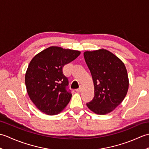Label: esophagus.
<instances>
[{"mask_svg":"<svg viewBox=\"0 0 149 149\" xmlns=\"http://www.w3.org/2000/svg\"><path fill=\"white\" fill-rule=\"evenodd\" d=\"M82 90H83V87H82V86H80L79 88L76 90V91H77V92H78V93H80V92H81Z\"/></svg>","mask_w":149,"mask_h":149,"instance_id":"1","label":"esophagus"}]
</instances>
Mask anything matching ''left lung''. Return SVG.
<instances>
[{
    "mask_svg": "<svg viewBox=\"0 0 149 149\" xmlns=\"http://www.w3.org/2000/svg\"><path fill=\"white\" fill-rule=\"evenodd\" d=\"M94 84V97L86 104L98 115L113 111L124 99L129 88L125 66L118 57L106 49L84 52Z\"/></svg>",
    "mask_w": 149,
    "mask_h": 149,
    "instance_id": "obj_1",
    "label": "left lung"
}]
</instances>
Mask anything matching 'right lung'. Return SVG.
I'll return each mask as SVG.
<instances>
[{
	"instance_id": "right-lung-1",
	"label": "right lung",
	"mask_w": 149,
	"mask_h": 149,
	"mask_svg": "<svg viewBox=\"0 0 149 149\" xmlns=\"http://www.w3.org/2000/svg\"><path fill=\"white\" fill-rule=\"evenodd\" d=\"M80 54L78 50L52 46L31 60L25 75V83L30 99L40 111L55 115L68 104L72 94L66 88L68 81L62 70Z\"/></svg>"
}]
</instances>
